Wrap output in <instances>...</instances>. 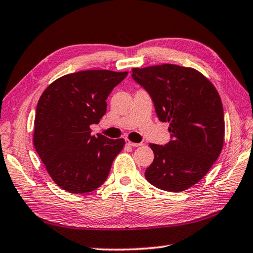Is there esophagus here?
<instances>
[{
  "instance_id": "1",
  "label": "esophagus",
  "mask_w": 253,
  "mask_h": 253,
  "mask_svg": "<svg viewBox=\"0 0 253 253\" xmlns=\"http://www.w3.org/2000/svg\"><path fill=\"white\" fill-rule=\"evenodd\" d=\"M126 144L127 145H129V146H131V147H139V146H142V143H134V142H131V140H129V139H126Z\"/></svg>"
}]
</instances>
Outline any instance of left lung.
I'll use <instances>...</instances> for the list:
<instances>
[{
    "mask_svg": "<svg viewBox=\"0 0 253 253\" xmlns=\"http://www.w3.org/2000/svg\"><path fill=\"white\" fill-rule=\"evenodd\" d=\"M132 79L151 95L157 117L169 124L172 140L149 144L154 161L145 177L168 192L185 191L201 181L224 143V114L219 92L193 68L164 63L132 68Z\"/></svg>",
    "mask_w": 253,
    "mask_h": 253,
    "instance_id": "1",
    "label": "left lung"
}]
</instances>
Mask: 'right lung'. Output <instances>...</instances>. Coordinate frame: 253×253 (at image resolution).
Here are the masks:
<instances>
[{"mask_svg": "<svg viewBox=\"0 0 253 253\" xmlns=\"http://www.w3.org/2000/svg\"><path fill=\"white\" fill-rule=\"evenodd\" d=\"M127 71L84 70L60 77L37 106L33 144L53 182L83 194L104 184L125 139L91 135L106 114V99Z\"/></svg>", "mask_w": 253, "mask_h": 253, "instance_id": "1", "label": "right lung"}]
</instances>
